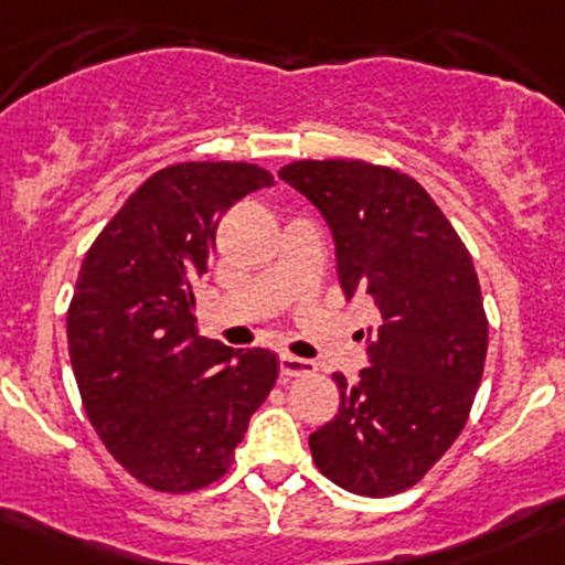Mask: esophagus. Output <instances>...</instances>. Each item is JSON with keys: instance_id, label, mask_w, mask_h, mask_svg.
I'll return each mask as SVG.
<instances>
[{"instance_id": "1", "label": "esophagus", "mask_w": 565, "mask_h": 565, "mask_svg": "<svg viewBox=\"0 0 565 565\" xmlns=\"http://www.w3.org/2000/svg\"><path fill=\"white\" fill-rule=\"evenodd\" d=\"M316 364L307 362V359H299V356H285L280 359V375L282 381H290V377H305V375H316Z\"/></svg>"}]
</instances>
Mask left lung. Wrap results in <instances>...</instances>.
I'll return each mask as SVG.
<instances>
[{"instance_id":"obj_1","label":"left lung","mask_w":565,"mask_h":565,"mask_svg":"<svg viewBox=\"0 0 565 565\" xmlns=\"http://www.w3.org/2000/svg\"><path fill=\"white\" fill-rule=\"evenodd\" d=\"M280 179L329 223L342 294H367L381 312L367 329L370 367L356 383L334 372L340 411L310 435L312 459L353 495H397L449 451L473 408L487 359L473 258L408 173L296 160Z\"/></svg>"}]
</instances>
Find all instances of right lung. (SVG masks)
Segmentation results:
<instances>
[{
	"instance_id": "add662e5",
	"label": "right lung",
	"mask_w": 565,
	"mask_h": 565,
	"mask_svg": "<svg viewBox=\"0 0 565 565\" xmlns=\"http://www.w3.org/2000/svg\"><path fill=\"white\" fill-rule=\"evenodd\" d=\"M275 177L253 162H177L110 217L81 264L67 345L81 403L116 462L157 492L228 473L280 362L195 329V282L220 217Z\"/></svg>"
}]
</instances>
